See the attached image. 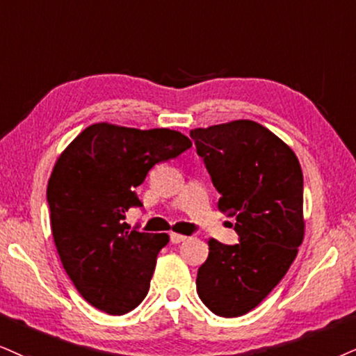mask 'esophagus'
I'll return each instance as SVG.
<instances>
[{
	"mask_svg": "<svg viewBox=\"0 0 356 356\" xmlns=\"http://www.w3.org/2000/svg\"><path fill=\"white\" fill-rule=\"evenodd\" d=\"M170 239H171V243H173V244H179V243H183V241H186V236L179 234V232H171Z\"/></svg>",
	"mask_w": 356,
	"mask_h": 356,
	"instance_id": "obj_1",
	"label": "esophagus"
}]
</instances>
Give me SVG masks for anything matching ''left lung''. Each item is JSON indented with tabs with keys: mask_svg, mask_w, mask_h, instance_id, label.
<instances>
[{
	"mask_svg": "<svg viewBox=\"0 0 356 356\" xmlns=\"http://www.w3.org/2000/svg\"><path fill=\"white\" fill-rule=\"evenodd\" d=\"M239 243L209 239L196 291L219 317H241L277 285L304 241V175L296 153L252 120L190 131Z\"/></svg>",
	"mask_w": 356,
	"mask_h": 356,
	"instance_id": "1",
	"label": "left lung"
}]
</instances>
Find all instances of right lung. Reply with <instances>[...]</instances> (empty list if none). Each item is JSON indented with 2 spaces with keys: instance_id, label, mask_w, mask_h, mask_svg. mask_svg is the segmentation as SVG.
<instances>
[{
  "instance_id": "1",
  "label": "right lung",
  "mask_w": 356,
  "mask_h": 356,
  "mask_svg": "<svg viewBox=\"0 0 356 356\" xmlns=\"http://www.w3.org/2000/svg\"><path fill=\"white\" fill-rule=\"evenodd\" d=\"M190 147L177 130L102 122L81 131L57 158L47 183L52 238L72 284L95 309L122 315L147 297L170 236L129 231L125 213L143 206L135 188L148 171Z\"/></svg>"
}]
</instances>
